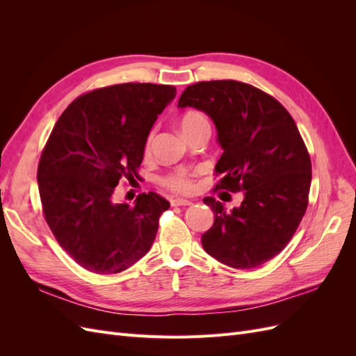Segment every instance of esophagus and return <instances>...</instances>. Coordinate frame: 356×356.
Masks as SVG:
<instances>
[{"label":"esophagus","mask_w":356,"mask_h":356,"mask_svg":"<svg viewBox=\"0 0 356 356\" xmlns=\"http://www.w3.org/2000/svg\"><path fill=\"white\" fill-rule=\"evenodd\" d=\"M170 204L172 207H191L193 202L191 200H187V199H172L170 200Z\"/></svg>","instance_id":"obj_1"}]
</instances>
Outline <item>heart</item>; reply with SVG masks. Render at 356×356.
<instances>
[{
	"label": "heart",
	"instance_id": "heart-1",
	"mask_svg": "<svg viewBox=\"0 0 356 356\" xmlns=\"http://www.w3.org/2000/svg\"><path fill=\"white\" fill-rule=\"evenodd\" d=\"M202 124H209L207 117H204L202 113L199 111H188L181 118V131L182 134L191 131V129L199 127ZM153 138H154V131H152L147 136L145 141V149L152 148L153 144ZM165 186L174 191H179V193H188L193 190V175L187 170H177L174 174L168 175L165 179Z\"/></svg>",
	"mask_w": 356,
	"mask_h": 356
}]
</instances>
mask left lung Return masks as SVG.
Instances as JSON below:
<instances>
[{
	"label": "left lung",
	"mask_w": 356,
	"mask_h": 356,
	"mask_svg": "<svg viewBox=\"0 0 356 356\" xmlns=\"http://www.w3.org/2000/svg\"><path fill=\"white\" fill-rule=\"evenodd\" d=\"M179 108L207 113L222 154L217 190L243 191L239 208L225 211L213 197L212 227L202 246L234 268L272 260L293 238L309 202L312 163L296 122L273 96L234 80L200 81L182 92Z\"/></svg>",
	"instance_id": "left-lung-1"
}]
</instances>
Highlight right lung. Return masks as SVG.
I'll use <instances>...</instances> for the list:
<instances>
[{"label": "right lung", "mask_w": 356, "mask_h": 356, "mask_svg": "<svg viewBox=\"0 0 356 356\" xmlns=\"http://www.w3.org/2000/svg\"><path fill=\"white\" fill-rule=\"evenodd\" d=\"M175 95L165 84L108 86L71 102L53 127L37 172L42 212L86 270L120 273L152 248L169 202L149 191L131 207L113 195L122 178H138L147 136Z\"/></svg>", "instance_id": "obj_1"}]
</instances>
